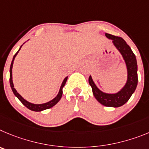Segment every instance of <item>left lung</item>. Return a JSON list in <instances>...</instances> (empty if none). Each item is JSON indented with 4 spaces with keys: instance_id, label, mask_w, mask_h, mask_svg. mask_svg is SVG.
I'll return each instance as SVG.
<instances>
[{
    "instance_id": "left-lung-1",
    "label": "left lung",
    "mask_w": 149,
    "mask_h": 149,
    "mask_svg": "<svg viewBox=\"0 0 149 149\" xmlns=\"http://www.w3.org/2000/svg\"><path fill=\"white\" fill-rule=\"evenodd\" d=\"M105 36L108 39L112 40L113 46L120 52L125 63L127 69L126 82L118 92L108 93L97 88L91 76H89L88 81L92 88L93 96L99 102L106 107L118 108L125 104L136 90L138 81L137 63L136 56L123 38L108 33H105Z\"/></svg>"
}]
</instances>
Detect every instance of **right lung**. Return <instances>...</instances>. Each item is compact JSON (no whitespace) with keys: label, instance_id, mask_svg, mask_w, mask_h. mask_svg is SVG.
<instances>
[{"label":"right lung","instance_id":"right-lung-1","mask_svg":"<svg viewBox=\"0 0 149 149\" xmlns=\"http://www.w3.org/2000/svg\"><path fill=\"white\" fill-rule=\"evenodd\" d=\"M22 46H23V45L20 47L19 49L18 50V52H17V53L15 54V56H13V61H12L11 65H10V70H9V82H10V87H11V88H12V91H13V93L15 94V96L18 98V100L21 102V103H22V104H24V106H26L28 109L31 110V111H36V112H38V111H44V110H46V109H49V108H52V107L54 106L55 104H57V103L59 102V100H61V96H62V93H63L62 89H63V88H64V86L65 85V84H66V81H67V80H68V76H67V77H65V79H64V80H63L62 83H61V87H60V89H59V91H58V94L56 95V97L53 98L52 100L47 102L42 103V104H34V103H32V102H28L27 100H26L25 99H24V98L22 97V96H21V95H20L19 93H18V91H16L15 88H14V84H13V63H14V60H15V58L16 56L18 55V52L20 51V49H21V47Z\"/></svg>","mask_w":149,"mask_h":149}]
</instances>
